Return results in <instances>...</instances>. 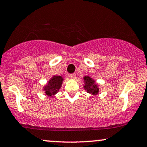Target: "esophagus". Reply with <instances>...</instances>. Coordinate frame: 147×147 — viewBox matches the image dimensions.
I'll return each mask as SVG.
<instances>
[{"label": "esophagus", "instance_id": "34e87169", "mask_svg": "<svg viewBox=\"0 0 147 147\" xmlns=\"http://www.w3.org/2000/svg\"><path fill=\"white\" fill-rule=\"evenodd\" d=\"M69 77L72 79H75L76 78V75L75 74H70V75H69Z\"/></svg>", "mask_w": 147, "mask_h": 147}]
</instances>
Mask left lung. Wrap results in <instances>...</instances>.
<instances>
[{"label":"left lung","mask_w":147,"mask_h":147,"mask_svg":"<svg viewBox=\"0 0 147 147\" xmlns=\"http://www.w3.org/2000/svg\"><path fill=\"white\" fill-rule=\"evenodd\" d=\"M84 88L87 92L92 95H96L99 93V85L96 84L95 81L89 76H85L84 77Z\"/></svg>","instance_id":"8db88e82"}]
</instances>
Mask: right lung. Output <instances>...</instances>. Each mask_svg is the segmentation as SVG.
Masks as SVG:
<instances>
[{
    "label": "right lung",
    "mask_w": 147,
    "mask_h": 147,
    "mask_svg": "<svg viewBox=\"0 0 147 147\" xmlns=\"http://www.w3.org/2000/svg\"><path fill=\"white\" fill-rule=\"evenodd\" d=\"M63 78L61 76L54 75L48 81V84L44 86L43 90L45 91V95L50 97L55 95L59 92L63 83Z\"/></svg>",
    "instance_id": "1"
}]
</instances>
